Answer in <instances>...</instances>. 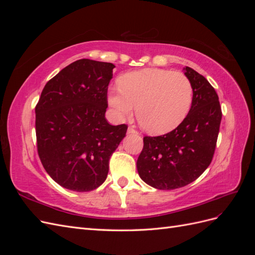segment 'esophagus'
<instances>
[{
	"instance_id": "1",
	"label": "esophagus",
	"mask_w": 255,
	"mask_h": 255,
	"mask_svg": "<svg viewBox=\"0 0 255 255\" xmlns=\"http://www.w3.org/2000/svg\"><path fill=\"white\" fill-rule=\"evenodd\" d=\"M128 134H137V130L133 128H128Z\"/></svg>"
}]
</instances>
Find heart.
<instances>
[{
	"mask_svg": "<svg viewBox=\"0 0 255 255\" xmlns=\"http://www.w3.org/2000/svg\"><path fill=\"white\" fill-rule=\"evenodd\" d=\"M192 87L186 75L165 69H143L122 75L119 88L107 96L115 118L122 120L136 115L141 128L161 135L179 127L189 113Z\"/></svg>",
	"mask_w": 255,
	"mask_h": 255,
	"instance_id": "1",
	"label": "heart"
}]
</instances>
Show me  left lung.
Segmentation results:
<instances>
[{"label": "left lung", "mask_w": 255, "mask_h": 255, "mask_svg": "<svg viewBox=\"0 0 255 255\" xmlns=\"http://www.w3.org/2000/svg\"><path fill=\"white\" fill-rule=\"evenodd\" d=\"M192 102L181 125L163 136L143 138L137 159L140 179L150 186L171 190L194 182L210 166L221 122L218 95L203 75L185 67Z\"/></svg>", "instance_id": "obj_1"}]
</instances>
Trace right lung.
I'll return each mask as SVG.
<instances>
[{
	"instance_id": "right-lung-1",
	"label": "right lung",
	"mask_w": 255,
	"mask_h": 255,
	"mask_svg": "<svg viewBox=\"0 0 255 255\" xmlns=\"http://www.w3.org/2000/svg\"><path fill=\"white\" fill-rule=\"evenodd\" d=\"M111 63L79 59L45 85L35 109L37 150L45 171L60 186L90 191L103 184L126 125L105 118Z\"/></svg>"
}]
</instances>
